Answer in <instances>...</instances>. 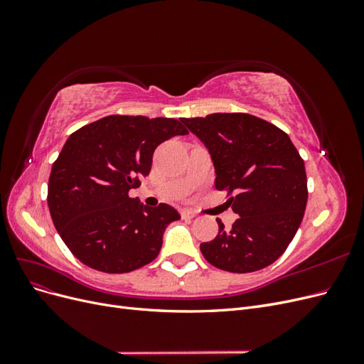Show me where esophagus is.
<instances>
[{"mask_svg": "<svg viewBox=\"0 0 364 364\" xmlns=\"http://www.w3.org/2000/svg\"><path fill=\"white\" fill-rule=\"evenodd\" d=\"M181 215H182V218L188 220V218H194V217H196V213L191 211V209H183V211L181 213Z\"/></svg>", "mask_w": 364, "mask_h": 364, "instance_id": "esophagus-1", "label": "esophagus"}]
</instances>
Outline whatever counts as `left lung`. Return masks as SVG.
I'll return each instance as SVG.
<instances>
[{
    "mask_svg": "<svg viewBox=\"0 0 364 364\" xmlns=\"http://www.w3.org/2000/svg\"><path fill=\"white\" fill-rule=\"evenodd\" d=\"M211 155L215 188L228 191L238 218L202 243L205 259L232 273L257 272L277 261L304 218L308 190L305 165L289 135L249 114L182 118ZM235 193L234 196L230 194Z\"/></svg>",
    "mask_w": 364,
    "mask_h": 364,
    "instance_id": "left-lung-1",
    "label": "left lung"
}]
</instances>
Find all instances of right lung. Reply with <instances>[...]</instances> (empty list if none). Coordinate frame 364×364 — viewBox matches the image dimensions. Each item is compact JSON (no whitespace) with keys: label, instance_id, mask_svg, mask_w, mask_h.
<instances>
[{"label":"right lung","instance_id":"add662e5","mask_svg":"<svg viewBox=\"0 0 364 364\" xmlns=\"http://www.w3.org/2000/svg\"><path fill=\"white\" fill-rule=\"evenodd\" d=\"M186 134L174 118L109 115L70 135L53 164L47 200L77 259L98 272L127 273L158 257L165 228L181 215L167 203L142 205L129 191L149 176L161 142Z\"/></svg>","mask_w":364,"mask_h":364}]
</instances>
